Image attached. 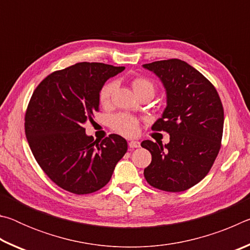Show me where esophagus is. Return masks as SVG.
Instances as JSON below:
<instances>
[{
    "instance_id": "1",
    "label": "esophagus",
    "mask_w": 250,
    "mask_h": 250,
    "mask_svg": "<svg viewBox=\"0 0 250 250\" xmlns=\"http://www.w3.org/2000/svg\"><path fill=\"white\" fill-rule=\"evenodd\" d=\"M129 146L131 147V149H135V147L140 146V142H139L138 140H131V141H129Z\"/></svg>"
}]
</instances>
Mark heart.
Returning <instances> with one entry per match:
<instances>
[{"label":"heart","instance_id":"heart-1","mask_svg":"<svg viewBox=\"0 0 250 250\" xmlns=\"http://www.w3.org/2000/svg\"><path fill=\"white\" fill-rule=\"evenodd\" d=\"M132 88L135 95L145 91H152L154 94V84L150 79L145 77H137L132 80ZM115 83H107L101 88L99 100L101 104H107L110 101L112 91L115 90ZM111 125L118 132L125 135H133L138 131V121L133 117L128 115H117L111 118Z\"/></svg>","mask_w":250,"mask_h":250}]
</instances>
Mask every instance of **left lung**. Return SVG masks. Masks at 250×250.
Returning a JSON list of instances; mask_svg holds the SVG:
<instances>
[{"label":"left lung","mask_w":250,"mask_h":250,"mask_svg":"<svg viewBox=\"0 0 250 250\" xmlns=\"http://www.w3.org/2000/svg\"><path fill=\"white\" fill-rule=\"evenodd\" d=\"M162 83L167 107L152 129L167 131L170 142L142 141L152 155L145 168L147 183L167 192H183L209 172L221 149L224 109L215 87L180 59L142 65Z\"/></svg>","instance_id":"8db88e82"}]
</instances>
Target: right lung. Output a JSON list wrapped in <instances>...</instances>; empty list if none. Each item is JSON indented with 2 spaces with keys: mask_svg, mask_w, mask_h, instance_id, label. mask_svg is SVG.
<instances>
[{
  "mask_svg": "<svg viewBox=\"0 0 250 250\" xmlns=\"http://www.w3.org/2000/svg\"><path fill=\"white\" fill-rule=\"evenodd\" d=\"M124 70L103 62H78L48 75L33 92L25 133L34 158L59 188L79 195L98 191L128 150L121 135L97 141L83 128L99 110L104 83Z\"/></svg>",
  "mask_w": 250,
  "mask_h": 250,
  "instance_id": "add662e5",
  "label": "right lung"
}]
</instances>
